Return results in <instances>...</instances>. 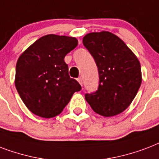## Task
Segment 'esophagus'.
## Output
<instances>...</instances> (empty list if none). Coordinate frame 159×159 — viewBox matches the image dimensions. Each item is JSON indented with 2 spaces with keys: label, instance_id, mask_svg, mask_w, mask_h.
<instances>
[{
  "label": "esophagus",
  "instance_id": "esophagus-1",
  "mask_svg": "<svg viewBox=\"0 0 159 159\" xmlns=\"http://www.w3.org/2000/svg\"><path fill=\"white\" fill-rule=\"evenodd\" d=\"M78 80V82H79V83H80V84L81 85L83 84V79H82V77H79L78 80Z\"/></svg>",
  "mask_w": 159,
  "mask_h": 159
}]
</instances>
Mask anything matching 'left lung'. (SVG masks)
<instances>
[{"label":"left lung","instance_id":"8db88e82","mask_svg":"<svg viewBox=\"0 0 159 159\" xmlns=\"http://www.w3.org/2000/svg\"><path fill=\"white\" fill-rule=\"evenodd\" d=\"M83 44L99 70L98 90L86 93L93 111L104 117L115 116L129 106L142 83L140 62L119 37L109 31L91 32Z\"/></svg>","mask_w":159,"mask_h":159}]
</instances>
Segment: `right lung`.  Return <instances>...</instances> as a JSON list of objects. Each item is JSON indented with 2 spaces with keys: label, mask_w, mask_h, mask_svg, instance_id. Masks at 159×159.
Listing matches in <instances>:
<instances>
[{
  "label": "right lung",
  "mask_w": 159,
  "mask_h": 159,
  "mask_svg": "<svg viewBox=\"0 0 159 159\" xmlns=\"http://www.w3.org/2000/svg\"><path fill=\"white\" fill-rule=\"evenodd\" d=\"M78 45L75 37L46 35L30 45L18 58L15 85L20 99L35 115L57 116L80 84L69 75L65 56Z\"/></svg>",
  "instance_id": "1"
}]
</instances>
